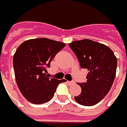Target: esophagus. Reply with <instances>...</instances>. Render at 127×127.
Returning a JSON list of instances; mask_svg holds the SVG:
<instances>
[{
  "mask_svg": "<svg viewBox=\"0 0 127 127\" xmlns=\"http://www.w3.org/2000/svg\"><path fill=\"white\" fill-rule=\"evenodd\" d=\"M68 83L69 84H74V81H68Z\"/></svg>",
  "mask_w": 127,
  "mask_h": 127,
  "instance_id": "1",
  "label": "esophagus"
}]
</instances>
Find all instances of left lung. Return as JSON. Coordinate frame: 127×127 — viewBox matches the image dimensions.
<instances>
[{"label": "left lung", "mask_w": 127, "mask_h": 127, "mask_svg": "<svg viewBox=\"0 0 127 127\" xmlns=\"http://www.w3.org/2000/svg\"><path fill=\"white\" fill-rule=\"evenodd\" d=\"M79 61L80 66L89 73L86 81L78 83L81 88L77 103L90 106L98 104L110 91L116 76L117 59L108 46L89 39L68 44Z\"/></svg>", "instance_id": "left-lung-1"}]
</instances>
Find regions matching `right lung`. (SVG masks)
I'll list each match as a JSON object with an SVG mask.
<instances>
[{
  "label": "right lung",
  "instance_id": "1",
  "mask_svg": "<svg viewBox=\"0 0 127 127\" xmlns=\"http://www.w3.org/2000/svg\"><path fill=\"white\" fill-rule=\"evenodd\" d=\"M65 46L62 42L42 38L26 41L17 48L13 59L16 83L29 101L35 104L47 102L53 98L59 84L65 82L45 73Z\"/></svg>",
  "mask_w": 127,
  "mask_h": 127
}]
</instances>
